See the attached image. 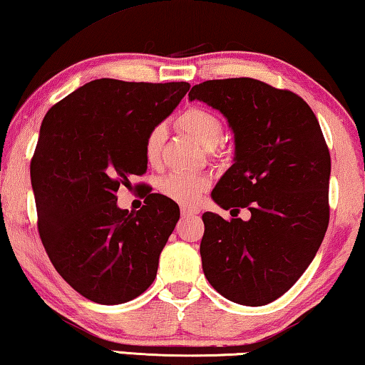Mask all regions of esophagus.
Wrapping results in <instances>:
<instances>
[{
    "label": "esophagus",
    "instance_id": "34e87169",
    "mask_svg": "<svg viewBox=\"0 0 365 365\" xmlns=\"http://www.w3.org/2000/svg\"><path fill=\"white\" fill-rule=\"evenodd\" d=\"M180 211H182V216H195L200 213L198 208H195V206H187V205H183Z\"/></svg>",
    "mask_w": 365,
    "mask_h": 365
}]
</instances>
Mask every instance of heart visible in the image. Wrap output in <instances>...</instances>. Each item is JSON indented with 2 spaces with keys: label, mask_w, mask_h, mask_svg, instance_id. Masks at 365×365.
Here are the masks:
<instances>
[{
  "label": "heart",
  "mask_w": 365,
  "mask_h": 365,
  "mask_svg": "<svg viewBox=\"0 0 365 365\" xmlns=\"http://www.w3.org/2000/svg\"><path fill=\"white\" fill-rule=\"evenodd\" d=\"M178 126L185 133L197 140L205 149H215L221 143L225 135V124L215 113L205 108H190L178 118ZM165 140V128L155 126L149 130L144 143V154L150 165H157L160 162L162 148ZM210 187V180L203 175L193 173H168L159 182V190L167 198L175 200L178 203H195L201 193Z\"/></svg>",
  "instance_id": "1"
}]
</instances>
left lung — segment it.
Segmentation results:
<instances>
[{"label": "left lung", "mask_w": 365, "mask_h": 365, "mask_svg": "<svg viewBox=\"0 0 365 365\" xmlns=\"http://www.w3.org/2000/svg\"><path fill=\"white\" fill-rule=\"evenodd\" d=\"M188 100L215 108L235 134L232 165L211 198L237 216L206 211L205 277L227 300L262 307L290 290L322 246L329 222L331 157L300 96L254 78L208 80Z\"/></svg>", "instance_id": "1"}]
</instances>
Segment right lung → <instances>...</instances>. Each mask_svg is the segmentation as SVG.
<instances>
[{
    "label": "right lung",
    "mask_w": 365,
    "mask_h": 365,
    "mask_svg": "<svg viewBox=\"0 0 365 365\" xmlns=\"http://www.w3.org/2000/svg\"><path fill=\"white\" fill-rule=\"evenodd\" d=\"M187 81L100 78L80 86L43 118L31 162L37 227L67 284L101 304L126 303L150 287L180 210L150 193L139 211L121 210L119 185L148 170L144 143L182 98Z\"/></svg>",
    "instance_id": "obj_1"
}]
</instances>
